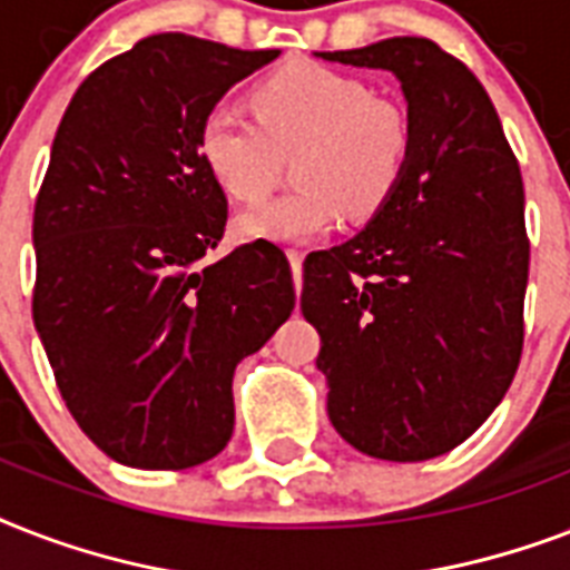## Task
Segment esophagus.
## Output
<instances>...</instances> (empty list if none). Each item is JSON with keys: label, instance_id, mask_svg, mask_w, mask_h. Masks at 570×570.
Wrapping results in <instances>:
<instances>
[{"label": "esophagus", "instance_id": "obj_1", "mask_svg": "<svg viewBox=\"0 0 570 570\" xmlns=\"http://www.w3.org/2000/svg\"><path fill=\"white\" fill-rule=\"evenodd\" d=\"M289 266H293V281H295V289L302 293V254L298 250H289Z\"/></svg>", "mask_w": 570, "mask_h": 570}]
</instances>
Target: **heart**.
I'll return each instance as SVG.
<instances>
[{
    "label": "heart",
    "mask_w": 570,
    "mask_h": 570,
    "mask_svg": "<svg viewBox=\"0 0 570 570\" xmlns=\"http://www.w3.org/2000/svg\"><path fill=\"white\" fill-rule=\"evenodd\" d=\"M254 118L213 109L200 124L197 150L206 171L233 200H257L293 156L289 195L250 206L236 218L239 239L302 245L334 230L343 213L366 222L405 180L414 124L402 102L373 94L355 76L295 65L268 76L250 94Z\"/></svg>",
    "instance_id": "1"
}]
</instances>
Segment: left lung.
<instances>
[{
	"label": "left lung",
	"instance_id": "1",
	"mask_svg": "<svg viewBox=\"0 0 570 570\" xmlns=\"http://www.w3.org/2000/svg\"><path fill=\"white\" fill-rule=\"evenodd\" d=\"M396 73L414 124L405 180L355 239L304 259L328 416L355 450L425 461L500 405L523 352V180L482 82L429 38L322 52Z\"/></svg>",
	"mask_w": 570,
	"mask_h": 570
}]
</instances>
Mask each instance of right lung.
<instances>
[{
    "label": "right lung",
    "mask_w": 570,
    "mask_h": 570,
    "mask_svg": "<svg viewBox=\"0 0 570 570\" xmlns=\"http://www.w3.org/2000/svg\"><path fill=\"white\" fill-rule=\"evenodd\" d=\"M277 49L165 31L102 61L58 124L35 200L31 316L67 411L109 459L186 470L233 434V370L295 307L275 242L218 263L227 197L197 132Z\"/></svg>",
    "instance_id": "obj_1"
}]
</instances>
